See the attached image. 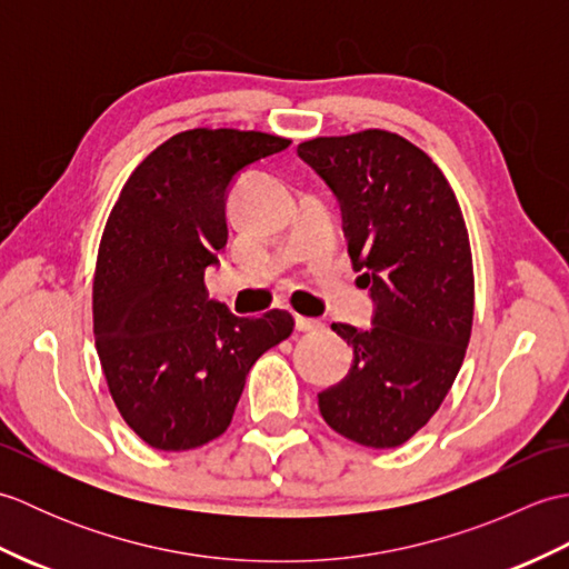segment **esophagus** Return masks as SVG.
<instances>
[{"label": "esophagus", "instance_id": "34e87169", "mask_svg": "<svg viewBox=\"0 0 569 569\" xmlns=\"http://www.w3.org/2000/svg\"><path fill=\"white\" fill-rule=\"evenodd\" d=\"M296 328L300 332H320L325 328L322 320L316 318H303V316H296Z\"/></svg>", "mask_w": 569, "mask_h": 569}]
</instances>
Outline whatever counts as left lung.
Masks as SVG:
<instances>
[{"label": "left lung", "mask_w": 569, "mask_h": 569, "mask_svg": "<svg viewBox=\"0 0 569 569\" xmlns=\"http://www.w3.org/2000/svg\"><path fill=\"white\" fill-rule=\"evenodd\" d=\"M298 156L340 200L347 251L365 271L373 325L332 322L347 377L318 393L325 422L365 447H398L452 389L475 318L462 210L426 151L383 129L303 141Z\"/></svg>", "instance_id": "1"}]
</instances>
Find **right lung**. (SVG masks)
<instances>
[{"label": "right lung", "mask_w": 569, "mask_h": 569, "mask_svg": "<svg viewBox=\"0 0 569 569\" xmlns=\"http://www.w3.org/2000/svg\"><path fill=\"white\" fill-rule=\"evenodd\" d=\"M288 143L263 131H180L134 168L104 224L94 347L119 413L156 450L220 438L253 361L293 332L288 310L239 318L204 291V269L227 244L234 176Z\"/></svg>", "instance_id": "1"}]
</instances>
